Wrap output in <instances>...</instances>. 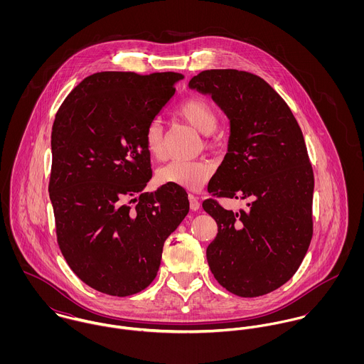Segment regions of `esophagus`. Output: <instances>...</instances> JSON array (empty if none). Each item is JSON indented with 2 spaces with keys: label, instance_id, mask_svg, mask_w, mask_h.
Segmentation results:
<instances>
[{
  "label": "esophagus",
  "instance_id": "34e87169",
  "mask_svg": "<svg viewBox=\"0 0 364 364\" xmlns=\"http://www.w3.org/2000/svg\"><path fill=\"white\" fill-rule=\"evenodd\" d=\"M189 206L192 210H199L200 208V202H199V198L198 196H195V195H192V193H189Z\"/></svg>",
  "mask_w": 364,
  "mask_h": 364
}]
</instances>
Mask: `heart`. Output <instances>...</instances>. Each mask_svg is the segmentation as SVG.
Instances as JSON below:
<instances>
[{"instance_id": "1", "label": "heart", "mask_w": 364, "mask_h": 364, "mask_svg": "<svg viewBox=\"0 0 364 364\" xmlns=\"http://www.w3.org/2000/svg\"><path fill=\"white\" fill-rule=\"evenodd\" d=\"M176 116L192 126L199 133L205 134V146L208 149L214 147L213 133L218 127L220 116L217 109L208 100L199 97L186 98L178 105L175 110ZM144 146L149 154L161 159L165 156L164 129L158 119H153L144 129ZM213 165L205 159L196 161H181L175 159L161 166L156 172V179L164 185H175L188 191H199L208 183L213 175Z\"/></svg>"}]
</instances>
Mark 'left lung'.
<instances>
[{
    "label": "left lung",
    "instance_id": "8db88e82",
    "mask_svg": "<svg viewBox=\"0 0 364 364\" xmlns=\"http://www.w3.org/2000/svg\"><path fill=\"white\" fill-rule=\"evenodd\" d=\"M189 87L220 105L231 122L228 153L210 179L202 208L218 232L206 251L214 279L240 297H259L300 267L312 238L314 172L303 132L284 100L259 75L205 70ZM248 198L234 213L216 200Z\"/></svg>",
    "mask_w": 364,
    "mask_h": 364
}]
</instances>
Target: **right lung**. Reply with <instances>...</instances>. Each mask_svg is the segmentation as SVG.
Masks as SVG:
<instances>
[{"mask_svg":"<svg viewBox=\"0 0 364 364\" xmlns=\"http://www.w3.org/2000/svg\"><path fill=\"white\" fill-rule=\"evenodd\" d=\"M181 78L172 71L95 73L57 110L49 181L57 244L70 269L104 294L149 287L165 240L189 211L181 186L141 193L153 176L144 129Z\"/></svg>","mask_w":364,"mask_h":364,"instance_id":"obj_1","label":"right lung"}]
</instances>
